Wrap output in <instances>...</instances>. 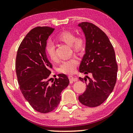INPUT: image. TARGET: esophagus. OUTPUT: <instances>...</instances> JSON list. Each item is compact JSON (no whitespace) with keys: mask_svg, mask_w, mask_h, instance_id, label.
I'll return each instance as SVG.
<instances>
[{"mask_svg":"<svg viewBox=\"0 0 133 133\" xmlns=\"http://www.w3.org/2000/svg\"><path fill=\"white\" fill-rule=\"evenodd\" d=\"M69 80H70V83H73L74 82H76V81L77 80V77H74L71 76H69Z\"/></svg>","mask_w":133,"mask_h":133,"instance_id":"obj_1","label":"esophagus"}]
</instances>
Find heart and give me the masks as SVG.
Segmentation results:
<instances>
[{
    "label": "heart",
    "mask_w": 133,
    "mask_h": 133,
    "mask_svg": "<svg viewBox=\"0 0 133 133\" xmlns=\"http://www.w3.org/2000/svg\"><path fill=\"white\" fill-rule=\"evenodd\" d=\"M56 40L70 45L74 53L80 54L85 50V41L84 38L82 36L76 37V35L72 31L68 30L61 31L56 36ZM45 51L51 60H57V57L56 53L55 46L52 43H47L45 46ZM78 63V58L74 56L63 62L58 67V71L60 73L66 75H71L75 73Z\"/></svg>",
    "instance_id": "heart-1"
}]
</instances>
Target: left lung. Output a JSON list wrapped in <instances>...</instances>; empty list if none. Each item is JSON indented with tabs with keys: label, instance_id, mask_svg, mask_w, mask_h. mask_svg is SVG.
<instances>
[{
	"label": "left lung",
	"instance_id": "left-lung-1",
	"mask_svg": "<svg viewBox=\"0 0 133 133\" xmlns=\"http://www.w3.org/2000/svg\"><path fill=\"white\" fill-rule=\"evenodd\" d=\"M78 26L82 29L86 39L85 54L79 71L92 75L85 91L78 96V100L85 106L94 107L104 103L113 90L118 66L113 46L104 31L89 22H82ZM79 79L87 82L85 77Z\"/></svg>",
	"mask_w": 133,
	"mask_h": 133
}]
</instances>
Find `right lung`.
<instances>
[{
    "label": "right lung",
    "instance_id": "1",
    "mask_svg": "<svg viewBox=\"0 0 133 133\" xmlns=\"http://www.w3.org/2000/svg\"><path fill=\"white\" fill-rule=\"evenodd\" d=\"M54 30L48 26L31 29L20 44L16 58L20 90L33 109L41 113L49 112L57 107L62 90L69 84L64 74H59L53 84L49 83L52 64L47 57L45 46Z\"/></svg>",
    "mask_w": 133,
    "mask_h": 133
}]
</instances>
